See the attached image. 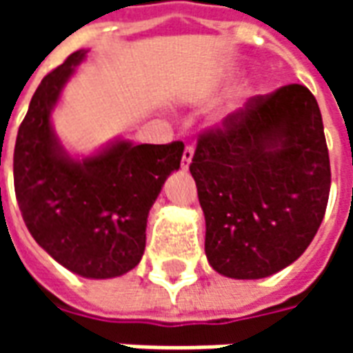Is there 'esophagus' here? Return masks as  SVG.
<instances>
[{
	"label": "esophagus",
	"mask_w": 353,
	"mask_h": 353,
	"mask_svg": "<svg viewBox=\"0 0 353 353\" xmlns=\"http://www.w3.org/2000/svg\"><path fill=\"white\" fill-rule=\"evenodd\" d=\"M192 157H194V149H192V147H185L183 157H181V170H183V172H187L189 166H191Z\"/></svg>",
	"instance_id": "34e87169"
}]
</instances>
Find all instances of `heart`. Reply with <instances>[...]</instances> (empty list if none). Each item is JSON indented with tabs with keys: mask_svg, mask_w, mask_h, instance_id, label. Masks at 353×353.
<instances>
[{
	"mask_svg": "<svg viewBox=\"0 0 353 353\" xmlns=\"http://www.w3.org/2000/svg\"><path fill=\"white\" fill-rule=\"evenodd\" d=\"M230 109H236V103H232V105H230Z\"/></svg>",
	"mask_w": 353,
	"mask_h": 353,
	"instance_id": "heart-1",
	"label": "heart"
}]
</instances>
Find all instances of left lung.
Segmentation results:
<instances>
[{
    "mask_svg": "<svg viewBox=\"0 0 353 353\" xmlns=\"http://www.w3.org/2000/svg\"><path fill=\"white\" fill-rule=\"evenodd\" d=\"M189 170L210 266L234 280L280 272L310 245L329 200L318 101L303 85L252 98L199 139Z\"/></svg>",
    "mask_w": 353,
    "mask_h": 353,
    "instance_id": "1",
    "label": "left lung"
}]
</instances>
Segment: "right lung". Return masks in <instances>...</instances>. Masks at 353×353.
I'll return each instance as SVG.
<instances>
[{
    "label": "right lung",
    "instance_id": "add662e5",
    "mask_svg": "<svg viewBox=\"0 0 353 353\" xmlns=\"http://www.w3.org/2000/svg\"><path fill=\"white\" fill-rule=\"evenodd\" d=\"M88 50L50 72L20 124L12 172L20 214L52 259L88 280L123 276L145 252L149 210L183 143L136 145L115 138L90 154H72L52 126V111Z\"/></svg>",
    "mask_w": 353,
    "mask_h": 353
}]
</instances>
